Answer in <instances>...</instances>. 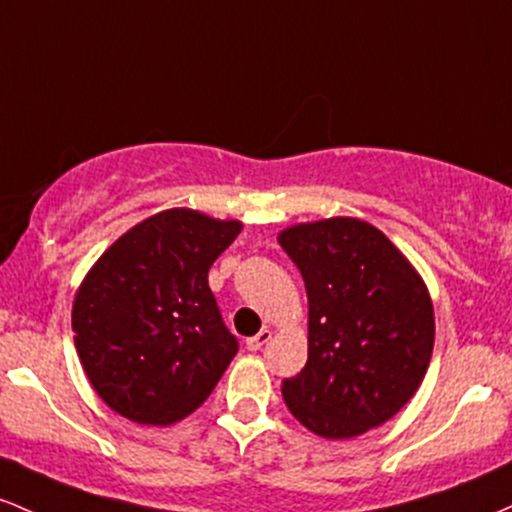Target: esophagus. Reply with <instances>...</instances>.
<instances>
[{"label":"esophagus","instance_id":"1","mask_svg":"<svg viewBox=\"0 0 512 512\" xmlns=\"http://www.w3.org/2000/svg\"><path fill=\"white\" fill-rule=\"evenodd\" d=\"M271 336H273L271 331H268V329H261V331L256 333V336L246 338V348H249V350H254V353H256V350H261L263 346H266L268 341H271Z\"/></svg>","mask_w":512,"mask_h":512}]
</instances>
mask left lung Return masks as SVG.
Masks as SVG:
<instances>
[{
  "instance_id": "obj_1",
  "label": "left lung",
  "mask_w": 512,
  "mask_h": 512,
  "mask_svg": "<svg viewBox=\"0 0 512 512\" xmlns=\"http://www.w3.org/2000/svg\"><path fill=\"white\" fill-rule=\"evenodd\" d=\"M309 302V355L283 380L292 416L346 440L399 413L426 377L435 341L428 287L370 222H307L278 234Z\"/></svg>"
}]
</instances>
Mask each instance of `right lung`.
<instances>
[{
    "label": "right lung",
    "instance_id": "add662e5",
    "mask_svg": "<svg viewBox=\"0 0 512 512\" xmlns=\"http://www.w3.org/2000/svg\"><path fill=\"white\" fill-rule=\"evenodd\" d=\"M241 222L171 208L113 241L72 304L79 360L128 421L171 426L208 399L237 355L208 285Z\"/></svg>",
    "mask_w": 512,
    "mask_h": 512
}]
</instances>
